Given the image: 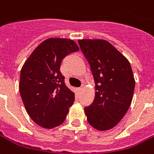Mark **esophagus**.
<instances>
[{"label":"esophagus","instance_id":"obj_1","mask_svg":"<svg viewBox=\"0 0 154 154\" xmlns=\"http://www.w3.org/2000/svg\"><path fill=\"white\" fill-rule=\"evenodd\" d=\"M82 89H83V87H82V86H81V87H80V88H78V91H79V92H81Z\"/></svg>","mask_w":154,"mask_h":154}]
</instances>
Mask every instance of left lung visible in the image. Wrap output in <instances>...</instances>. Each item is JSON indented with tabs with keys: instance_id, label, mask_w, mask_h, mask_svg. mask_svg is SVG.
Segmentation results:
<instances>
[{
	"instance_id": "obj_1",
	"label": "left lung",
	"mask_w": 154,
	"mask_h": 154,
	"mask_svg": "<svg viewBox=\"0 0 154 154\" xmlns=\"http://www.w3.org/2000/svg\"><path fill=\"white\" fill-rule=\"evenodd\" d=\"M94 77V100L85 107L87 120L99 131L112 129L129 109L135 81L129 61L103 39L78 41Z\"/></svg>"
}]
</instances>
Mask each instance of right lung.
<instances>
[{
    "label": "right lung",
    "mask_w": 154,
    "mask_h": 154,
    "mask_svg": "<svg viewBox=\"0 0 154 154\" xmlns=\"http://www.w3.org/2000/svg\"><path fill=\"white\" fill-rule=\"evenodd\" d=\"M79 51L74 41L51 38L35 49L20 71V92L34 122L44 128L62 124L75 100L60 71L63 58Z\"/></svg>",
    "instance_id": "obj_1"
}]
</instances>
